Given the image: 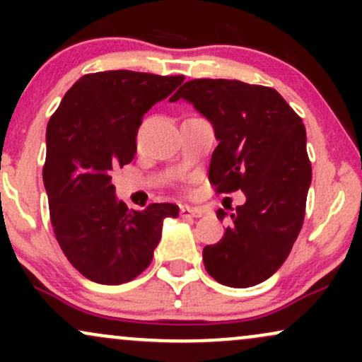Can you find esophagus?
Instances as JSON below:
<instances>
[{
	"label": "esophagus",
	"mask_w": 362,
	"mask_h": 362,
	"mask_svg": "<svg viewBox=\"0 0 362 362\" xmlns=\"http://www.w3.org/2000/svg\"><path fill=\"white\" fill-rule=\"evenodd\" d=\"M202 214H204V211L199 209V207H192V206H182L180 207L182 218H201Z\"/></svg>",
	"instance_id": "34e87169"
}]
</instances>
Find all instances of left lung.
Returning <instances> with one entry per match:
<instances>
[{"instance_id": "1", "label": "left lung", "mask_w": 362, "mask_h": 362, "mask_svg": "<svg viewBox=\"0 0 362 362\" xmlns=\"http://www.w3.org/2000/svg\"><path fill=\"white\" fill-rule=\"evenodd\" d=\"M180 98L214 127L216 192L247 197L231 209L223 238L204 247L206 271L230 288L260 284L288 259L305 219L311 163L301 117L274 88L238 80L187 81L170 100ZM216 214L221 221L228 216Z\"/></svg>"}]
</instances>
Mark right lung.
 Segmentation results:
<instances>
[{
    "mask_svg": "<svg viewBox=\"0 0 362 362\" xmlns=\"http://www.w3.org/2000/svg\"><path fill=\"white\" fill-rule=\"evenodd\" d=\"M184 76L119 69L85 74L49 119L44 185L57 243L86 279L117 286L151 264L165 218L178 206L129 209L115 195L112 170L131 163L144 114Z\"/></svg>",
    "mask_w": 362,
    "mask_h": 362,
    "instance_id": "obj_1",
    "label": "right lung"
}]
</instances>
